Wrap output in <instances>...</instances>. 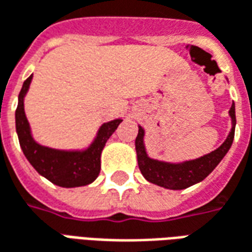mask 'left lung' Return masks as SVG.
Segmentation results:
<instances>
[{
  "mask_svg": "<svg viewBox=\"0 0 252 252\" xmlns=\"http://www.w3.org/2000/svg\"><path fill=\"white\" fill-rule=\"evenodd\" d=\"M229 117L232 119V129L226 140L222 142V145L202 158L176 164L158 161V160L149 158L146 153L145 144H144L145 131L141 126H138V134L135 138V151H137V160H138L141 174L144 175V178L148 182H151L153 185L171 189V190H183L195 183H199L219 165L233 142L235 125H236L235 104H232L229 110Z\"/></svg>",
  "mask_w": 252,
  "mask_h": 252,
  "instance_id": "8db88e82",
  "label": "left lung"
}]
</instances>
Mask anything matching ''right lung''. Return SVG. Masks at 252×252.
Masks as SVG:
<instances>
[{
	"label": "right lung",
	"mask_w": 252,
	"mask_h": 252,
	"mask_svg": "<svg viewBox=\"0 0 252 252\" xmlns=\"http://www.w3.org/2000/svg\"><path fill=\"white\" fill-rule=\"evenodd\" d=\"M31 80L32 74L23 84L16 110V131L27 160L39 174L57 186L80 187L92 183L100 172L101 151L122 119L103 123L94 142L85 151H60L40 145L32 137L24 112V97Z\"/></svg>",
	"instance_id": "right-lung-1"
}]
</instances>
